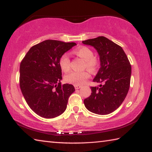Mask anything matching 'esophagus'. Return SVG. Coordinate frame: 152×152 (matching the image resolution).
<instances>
[{"label":"esophagus","instance_id":"1","mask_svg":"<svg viewBox=\"0 0 152 152\" xmlns=\"http://www.w3.org/2000/svg\"><path fill=\"white\" fill-rule=\"evenodd\" d=\"M74 88H75V89L78 90V89H80L81 88V86L80 85H74Z\"/></svg>","mask_w":152,"mask_h":152}]
</instances>
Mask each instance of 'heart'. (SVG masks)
<instances>
[{
    "label": "heart",
    "instance_id": "b5f03b06",
    "mask_svg": "<svg viewBox=\"0 0 152 152\" xmlns=\"http://www.w3.org/2000/svg\"><path fill=\"white\" fill-rule=\"evenodd\" d=\"M74 53L85 61V67L87 70L91 72H94L96 70L99 61L96 58L93 57V52L91 49L87 47H80L74 50ZM60 66L61 70L64 72H67L70 70V61L68 54L65 53L60 58ZM88 77L89 74L86 71L82 72H72L65 76V80L74 85H81L86 82Z\"/></svg>",
    "mask_w": 152,
    "mask_h": 152
}]
</instances>
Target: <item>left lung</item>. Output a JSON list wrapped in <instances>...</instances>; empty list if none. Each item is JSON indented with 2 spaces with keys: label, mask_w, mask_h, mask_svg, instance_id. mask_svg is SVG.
Segmentation results:
<instances>
[{
  "label": "left lung",
  "mask_w": 152,
  "mask_h": 152,
  "mask_svg": "<svg viewBox=\"0 0 152 152\" xmlns=\"http://www.w3.org/2000/svg\"><path fill=\"white\" fill-rule=\"evenodd\" d=\"M82 43L93 47L99 56L101 67L93 81L101 84L99 87H91V95L84 100V104L95 114H110L120 107L129 89V61L121 46L103 36Z\"/></svg>",
  "instance_id": "left-lung-1"
}]
</instances>
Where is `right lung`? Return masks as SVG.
I'll return each mask as SVG.
<instances>
[{"mask_svg":"<svg viewBox=\"0 0 152 152\" xmlns=\"http://www.w3.org/2000/svg\"><path fill=\"white\" fill-rule=\"evenodd\" d=\"M76 45L45 40L31 48L20 63V90L28 105L39 116L51 119L66 110L75 88L72 84H61L60 60Z\"/></svg>","mask_w":152,"mask_h":152,"instance_id":"add662e5","label":"right lung"}]
</instances>
